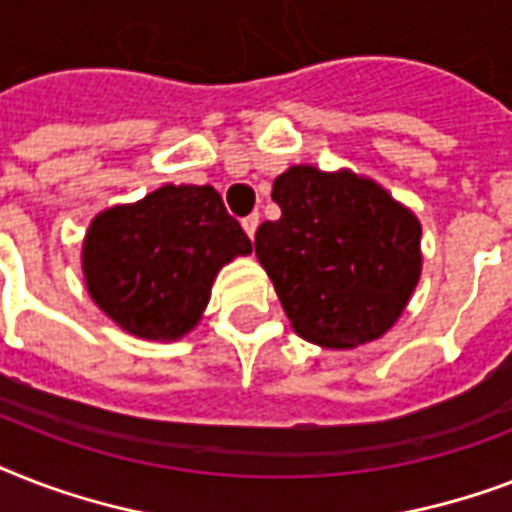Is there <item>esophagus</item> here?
<instances>
[{
  "label": "esophagus",
  "mask_w": 512,
  "mask_h": 512,
  "mask_svg": "<svg viewBox=\"0 0 512 512\" xmlns=\"http://www.w3.org/2000/svg\"><path fill=\"white\" fill-rule=\"evenodd\" d=\"M241 225H244V231H247L249 239H255L257 225H260V215H257V212H252V215L244 217V220H241Z\"/></svg>",
  "instance_id": "1"
}]
</instances>
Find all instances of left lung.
Instances as JSON below:
<instances>
[{
  "instance_id": "obj_1",
  "label": "left lung",
  "mask_w": 512,
  "mask_h": 512,
  "mask_svg": "<svg viewBox=\"0 0 512 512\" xmlns=\"http://www.w3.org/2000/svg\"><path fill=\"white\" fill-rule=\"evenodd\" d=\"M279 220L255 233L292 327L324 348L385 335L420 279V223L388 191L353 172L300 164L273 180Z\"/></svg>"
}]
</instances>
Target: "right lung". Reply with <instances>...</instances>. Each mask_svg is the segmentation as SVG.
<instances>
[{"label":"right lung","instance_id":"right-lung-1","mask_svg":"<svg viewBox=\"0 0 512 512\" xmlns=\"http://www.w3.org/2000/svg\"><path fill=\"white\" fill-rule=\"evenodd\" d=\"M249 252L212 185H164L92 220L82 268L92 300L119 327L177 340L199 321L217 271Z\"/></svg>","mask_w":512,"mask_h":512}]
</instances>
